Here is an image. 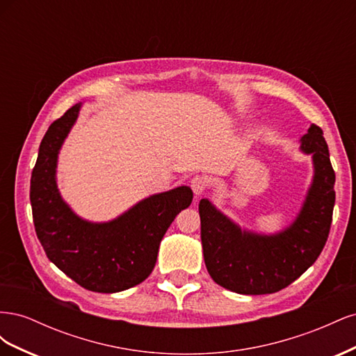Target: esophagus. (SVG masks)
Returning a JSON list of instances; mask_svg holds the SVG:
<instances>
[{
    "instance_id": "1",
    "label": "esophagus",
    "mask_w": 356,
    "mask_h": 356,
    "mask_svg": "<svg viewBox=\"0 0 356 356\" xmlns=\"http://www.w3.org/2000/svg\"><path fill=\"white\" fill-rule=\"evenodd\" d=\"M190 187L196 196H200L202 193L208 188V178L203 175H196L190 181Z\"/></svg>"
}]
</instances>
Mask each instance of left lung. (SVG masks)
Wrapping results in <instances>:
<instances>
[{"label":"left lung","mask_w":356,"mask_h":356,"mask_svg":"<svg viewBox=\"0 0 356 356\" xmlns=\"http://www.w3.org/2000/svg\"><path fill=\"white\" fill-rule=\"evenodd\" d=\"M301 149L314 154V184L297 220L285 232L275 236L242 232L209 200H200L203 258L218 285L246 296L277 293L303 275L324 250L336 202V174L319 126L309 127Z\"/></svg>","instance_id":"1"}]
</instances>
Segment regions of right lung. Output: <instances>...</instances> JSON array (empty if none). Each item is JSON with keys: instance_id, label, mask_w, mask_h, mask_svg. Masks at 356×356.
I'll use <instances>...</instances> for the list:
<instances>
[{"instance_id": "obj_1", "label": "right lung", "mask_w": 356, "mask_h": 356, "mask_svg": "<svg viewBox=\"0 0 356 356\" xmlns=\"http://www.w3.org/2000/svg\"><path fill=\"white\" fill-rule=\"evenodd\" d=\"M80 104L53 122L42 138L31 177V207L38 241L49 260L83 288L118 293L153 272L159 245L193 191L178 187L149 196L122 217L104 224L79 218L59 196L56 161L59 148L77 120Z\"/></svg>"}]
</instances>
